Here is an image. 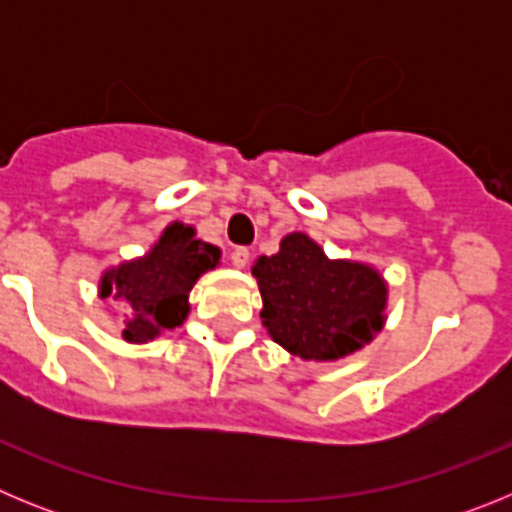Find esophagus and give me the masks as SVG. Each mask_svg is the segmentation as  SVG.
I'll use <instances>...</instances> for the list:
<instances>
[{
	"instance_id": "esophagus-1",
	"label": "esophagus",
	"mask_w": 512,
	"mask_h": 512,
	"mask_svg": "<svg viewBox=\"0 0 512 512\" xmlns=\"http://www.w3.org/2000/svg\"><path fill=\"white\" fill-rule=\"evenodd\" d=\"M248 259H251V251H248L246 246L233 248V253H230V261H233V266H238V269H243V266L248 264Z\"/></svg>"
}]
</instances>
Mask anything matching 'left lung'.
<instances>
[{
  "instance_id": "left-lung-1",
  "label": "left lung",
  "mask_w": 512,
  "mask_h": 512,
  "mask_svg": "<svg viewBox=\"0 0 512 512\" xmlns=\"http://www.w3.org/2000/svg\"><path fill=\"white\" fill-rule=\"evenodd\" d=\"M261 323L305 361H336L359 351L384 325L387 282L369 264L328 259L305 233H289L279 253L253 264Z\"/></svg>"
}]
</instances>
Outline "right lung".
<instances>
[{
    "label": "right lung",
    "mask_w": 512,
    "mask_h": 512,
    "mask_svg": "<svg viewBox=\"0 0 512 512\" xmlns=\"http://www.w3.org/2000/svg\"><path fill=\"white\" fill-rule=\"evenodd\" d=\"M217 264L220 248L194 238L192 225L171 223L146 256L104 271L99 297L130 307L125 341L148 343L187 320L194 282Z\"/></svg>",
    "instance_id": "obj_1"
}]
</instances>
